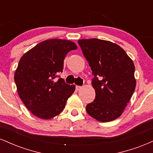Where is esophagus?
Wrapping results in <instances>:
<instances>
[{
	"mask_svg": "<svg viewBox=\"0 0 153 153\" xmlns=\"http://www.w3.org/2000/svg\"><path fill=\"white\" fill-rule=\"evenodd\" d=\"M75 88H76L77 91H79L82 88V86H80V85H76V86H75Z\"/></svg>",
	"mask_w": 153,
	"mask_h": 153,
	"instance_id": "esophagus-1",
	"label": "esophagus"
}]
</instances>
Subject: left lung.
Masks as SVG:
<instances>
[{
  "mask_svg": "<svg viewBox=\"0 0 153 153\" xmlns=\"http://www.w3.org/2000/svg\"><path fill=\"white\" fill-rule=\"evenodd\" d=\"M78 43L94 76L91 83L96 98L87 104L86 111L99 122L114 120L134 91V63L122 47L111 42L91 39Z\"/></svg>",
  "mask_w": 153,
  "mask_h": 153,
  "instance_id": "obj_1",
  "label": "left lung"
}]
</instances>
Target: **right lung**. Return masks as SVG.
Masks as SVG:
<instances>
[{
  "label": "right lung",
  "instance_id": "right-lung-1",
  "mask_svg": "<svg viewBox=\"0 0 153 153\" xmlns=\"http://www.w3.org/2000/svg\"><path fill=\"white\" fill-rule=\"evenodd\" d=\"M76 49L73 42L52 39L36 45L20 59L14 81L21 100L34 116L49 119L65 108L75 86L67 84L58 74L66 54ZM56 77L59 78L57 82Z\"/></svg>",
  "mask_w": 153,
  "mask_h": 153
}]
</instances>
